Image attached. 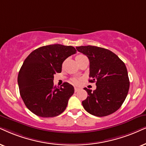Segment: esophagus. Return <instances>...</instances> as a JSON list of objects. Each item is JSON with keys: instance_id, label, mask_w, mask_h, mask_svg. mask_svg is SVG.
Listing matches in <instances>:
<instances>
[{"instance_id": "esophagus-1", "label": "esophagus", "mask_w": 146, "mask_h": 146, "mask_svg": "<svg viewBox=\"0 0 146 146\" xmlns=\"http://www.w3.org/2000/svg\"><path fill=\"white\" fill-rule=\"evenodd\" d=\"M79 90V88H75V92H78Z\"/></svg>"}]
</instances>
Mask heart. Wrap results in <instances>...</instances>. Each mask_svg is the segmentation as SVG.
<instances>
[{
    "mask_svg": "<svg viewBox=\"0 0 146 146\" xmlns=\"http://www.w3.org/2000/svg\"><path fill=\"white\" fill-rule=\"evenodd\" d=\"M84 56V55H83V54H79V55H77V56H76V58H79V57ZM72 83H73V84H75V85L79 84V79H77V78L73 79H72Z\"/></svg>",
    "mask_w": 146,
    "mask_h": 146,
    "instance_id": "1",
    "label": "heart"
}]
</instances>
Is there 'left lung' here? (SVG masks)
I'll return each mask as SVG.
<instances>
[{"label":"left lung","mask_w":146,"mask_h":146,"mask_svg":"<svg viewBox=\"0 0 146 146\" xmlns=\"http://www.w3.org/2000/svg\"><path fill=\"white\" fill-rule=\"evenodd\" d=\"M90 60V83L96 82L94 91L85 88L87 98L84 109L92 115L105 117L119 109L129 89V79L124 62L109 50L94 46L76 47Z\"/></svg>","instance_id":"8db88e82"}]
</instances>
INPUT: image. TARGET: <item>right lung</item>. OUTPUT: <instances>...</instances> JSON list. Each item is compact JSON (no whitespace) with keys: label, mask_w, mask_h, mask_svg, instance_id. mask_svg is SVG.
Instances as JSON below:
<instances>
[{"label":"right lung","mask_w":146,"mask_h":146,"mask_svg":"<svg viewBox=\"0 0 146 146\" xmlns=\"http://www.w3.org/2000/svg\"><path fill=\"white\" fill-rule=\"evenodd\" d=\"M75 53L71 46L52 44L34 50L24 60L17 78L20 95L36 115L54 117L66 109L74 88L67 82L54 86V75L61 72L64 60Z\"/></svg>","instance_id":"obj_1"}]
</instances>
